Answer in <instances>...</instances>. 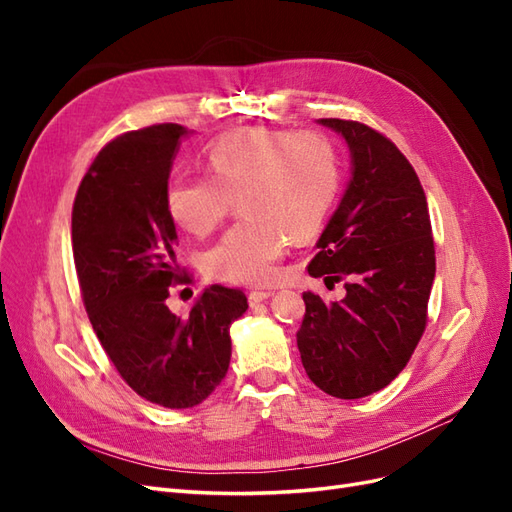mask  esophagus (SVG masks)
Masks as SVG:
<instances>
[{
  "label": "esophagus",
  "mask_w": 512,
  "mask_h": 512,
  "mask_svg": "<svg viewBox=\"0 0 512 512\" xmlns=\"http://www.w3.org/2000/svg\"><path fill=\"white\" fill-rule=\"evenodd\" d=\"M273 297V292L271 290H256V292H250V305L252 307H256L258 303H262V301H267V299H271Z\"/></svg>",
  "instance_id": "1"
}]
</instances>
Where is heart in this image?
<instances>
[{"label":"heart","instance_id":"b5f03b06","mask_svg":"<svg viewBox=\"0 0 512 512\" xmlns=\"http://www.w3.org/2000/svg\"><path fill=\"white\" fill-rule=\"evenodd\" d=\"M207 166L211 177L170 179L164 205L179 228L205 237L241 194L245 220L205 254L207 273L235 284H267L288 237L305 241L320 230L342 181L333 143L316 132L241 128L209 147Z\"/></svg>","mask_w":512,"mask_h":512}]
</instances>
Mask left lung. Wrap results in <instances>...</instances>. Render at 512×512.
<instances>
[{
  "label": "left lung",
  "instance_id": "1",
  "mask_svg": "<svg viewBox=\"0 0 512 512\" xmlns=\"http://www.w3.org/2000/svg\"><path fill=\"white\" fill-rule=\"evenodd\" d=\"M318 123L342 134L350 179L307 273L348 284L335 303L303 294L297 346L318 389L359 399L391 384L410 361L425 331L436 250L423 185L404 153L365 123Z\"/></svg>",
  "mask_w": 512,
  "mask_h": 512
}]
</instances>
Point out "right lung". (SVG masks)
<instances>
[{
  "label": "right lung",
  "instance_id": "add662e5",
  "mask_svg": "<svg viewBox=\"0 0 512 512\" xmlns=\"http://www.w3.org/2000/svg\"><path fill=\"white\" fill-rule=\"evenodd\" d=\"M190 134L162 123L115 138L89 166L72 209L91 327L130 389L170 410L194 408L218 389L230 365V324L247 309L245 294L224 286L205 288L188 318L166 305L170 284L183 277L164 192Z\"/></svg>",
  "mask_w": 512,
  "mask_h": 512
}]
</instances>
